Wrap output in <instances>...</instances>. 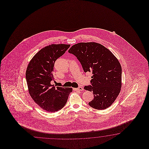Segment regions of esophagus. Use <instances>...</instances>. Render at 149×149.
<instances>
[{
	"instance_id": "esophagus-1",
	"label": "esophagus",
	"mask_w": 149,
	"mask_h": 149,
	"mask_svg": "<svg viewBox=\"0 0 149 149\" xmlns=\"http://www.w3.org/2000/svg\"><path fill=\"white\" fill-rule=\"evenodd\" d=\"M73 89H74V91H84L83 88L81 87L77 88H73Z\"/></svg>"
}]
</instances>
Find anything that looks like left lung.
<instances>
[{
	"label": "left lung",
	"instance_id": "obj_1",
	"mask_svg": "<svg viewBox=\"0 0 149 149\" xmlns=\"http://www.w3.org/2000/svg\"><path fill=\"white\" fill-rule=\"evenodd\" d=\"M68 52L75 55L85 72H92V85L84 89L93 92L94 98L89 105L97 110H104L112 104L121 91V67L111 51L94 42L74 45Z\"/></svg>",
	"mask_w": 149,
	"mask_h": 149
}]
</instances>
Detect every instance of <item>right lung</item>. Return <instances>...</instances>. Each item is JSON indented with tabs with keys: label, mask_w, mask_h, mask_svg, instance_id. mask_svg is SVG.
I'll return each instance as SVG.
<instances>
[{
	"label": "right lung",
	"mask_w": 149,
	"mask_h": 149,
	"mask_svg": "<svg viewBox=\"0 0 149 149\" xmlns=\"http://www.w3.org/2000/svg\"><path fill=\"white\" fill-rule=\"evenodd\" d=\"M70 45L52 44L42 48L32 57L25 77L29 94L36 103L46 111L55 112L63 108L72 88L54 86L53 74L55 62L63 55Z\"/></svg>",
	"instance_id": "add662e5"
}]
</instances>
